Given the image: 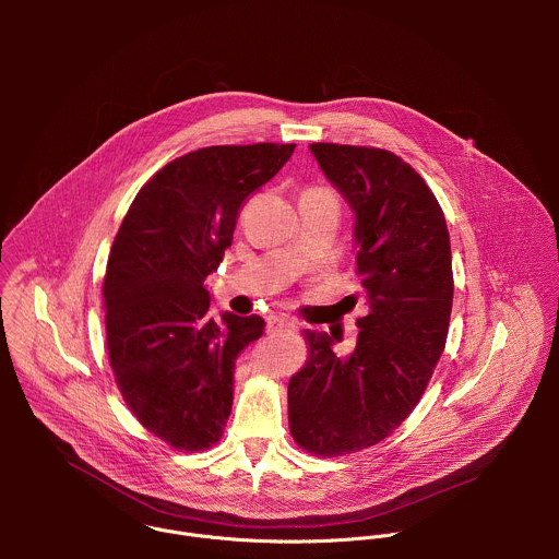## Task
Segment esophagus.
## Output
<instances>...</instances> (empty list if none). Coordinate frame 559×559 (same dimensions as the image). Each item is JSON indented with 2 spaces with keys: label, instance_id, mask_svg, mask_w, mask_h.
<instances>
[{
  "label": "esophagus",
  "instance_id": "1",
  "mask_svg": "<svg viewBox=\"0 0 559 559\" xmlns=\"http://www.w3.org/2000/svg\"><path fill=\"white\" fill-rule=\"evenodd\" d=\"M292 330H294V323L287 316H270L267 318V334H283V332H292Z\"/></svg>",
  "mask_w": 559,
  "mask_h": 559
}]
</instances>
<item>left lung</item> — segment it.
<instances>
[{"instance_id":"8db88e82","label":"left lung","mask_w":559,"mask_h":559,"mask_svg":"<svg viewBox=\"0 0 559 559\" xmlns=\"http://www.w3.org/2000/svg\"><path fill=\"white\" fill-rule=\"evenodd\" d=\"M330 183L354 210L360 289L352 352L305 332L309 358L287 386L289 431L313 455L373 447L401 427L444 352L453 272L449 229L433 192L401 156L380 147L311 143Z\"/></svg>"}]
</instances>
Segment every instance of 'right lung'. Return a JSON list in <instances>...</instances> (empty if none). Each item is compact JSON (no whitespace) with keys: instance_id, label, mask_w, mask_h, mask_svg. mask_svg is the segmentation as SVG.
Here are the masks:
<instances>
[{"instance_id":"add662e5","label":"right lung","mask_w":559,"mask_h":559,"mask_svg":"<svg viewBox=\"0 0 559 559\" xmlns=\"http://www.w3.org/2000/svg\"><path fill=\"white\" fill-rule=\"evenodd\" d=\"M294 147L188 152L139 190L115 236L104 278L110 365L136 420L175 449L218 442L231 412L234 362L263 336L261 316L210 318L205 278L231 246L238 210Z\"/></svg>"}]
</instances>
